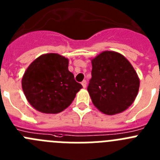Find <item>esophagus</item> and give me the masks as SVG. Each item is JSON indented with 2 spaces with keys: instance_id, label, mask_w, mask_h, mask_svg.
I'll use <instances>...</instances> for the list:
<instances>
[{
  "instance_id": "obj_1",
  "label": "esophagus",
  "mask_w": 160,
  "mask_h": 160,
  "mask_svg": "<svg viewBox=\"0 0 160 160\" xmlns=\"http://www.w3.org/2000/svg\"><path fill=\"white\" fill-rule=\"evenodd\" d=\"M82 85L83 88H86V87H87V81H86V80H83V81L82 82Z\"/></svg>"
}]
</instances>
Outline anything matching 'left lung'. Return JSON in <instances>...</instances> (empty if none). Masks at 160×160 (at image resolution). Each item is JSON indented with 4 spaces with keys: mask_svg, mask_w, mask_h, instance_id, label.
<instances>
[{
    "mask_svg": "<svg viewBox=\"0 0 160 160\" xmlns=\"http://www.w3.org/2000/svg\"><path fill=\"white\" fill-rule=\"evenodd\" d=\"M92 78L88 90L92 102L106 114L121 113L135 101L139 79L133 66L124 56L104 51L91 61Z\"/></svg>",
    "mask_w": 160,
    "mask_h": 160,
    "instance_id": "obj_1",
    "label": "left lung"
}]
</instances>
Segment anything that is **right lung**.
<instances>
[{
	"mask_svg": "<svg viewBox=\"0 0 160 160\" xmlns=\"http://www.w3.org/2000/svg\"><path fill=\"white\" fill-rule=\"evenodd\" d=\"M69 61L58 53L35 59L22 78V89L32 107L42 113L57 114L71 104L82 88L68 70Z\"/></svg>",
	"mask_w": 160,
	"mask_h": 160,
	"instance_id": "1",
	"label": "right lung"
}]
</instances>
